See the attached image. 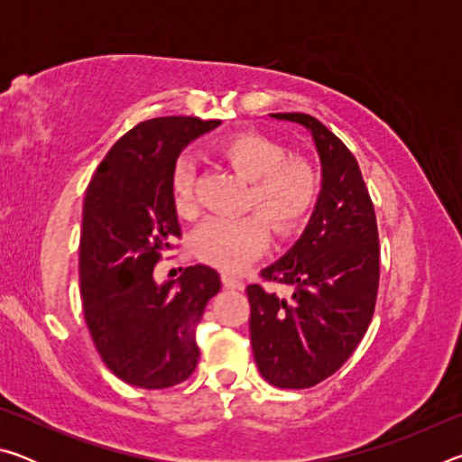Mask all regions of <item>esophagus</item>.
Masks as SVG:
<instances>
[{
	"label": "esophagus",
	"instance_id": "34e87169",
	"mask_svg": "<svg viewBox=\"0 0 462 462\" xmlns=\"http://www.w3.org/2000/svg\"><path fill=\"white\" fill-rule=\"evenodd\" d=\"M222 283L226 289H242V279L232 273H222Z\"/></svg>",
	"mask_w": 462,
	"mask_h": 462
}]
</instances>
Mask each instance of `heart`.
<instances>
[{
  "mask_svg": "<svg viewBox=\"0 0 462 462\" xmlns=\"http://www.w3.org/2000/svg\"><path fill=\"white\" fill-rule=\"evenodd\" d=\"M224 161L246 181H253L250 206L259 208L277 234L295 230L314 208L318 177L306 159H285V148L259 134L234 136L220 146ZM175 209L189 216L195 209V169L179 161L171 179ZM269 242L263 216L208 217L193 234V253L203 263L224 271H240L254 261Z\"/></svg>",
  "mask_w": 462,
  "mask_h": 462,
  "instance_id": "obj_1",
  "label": "heart"
}]
</instances>
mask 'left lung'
Segmentation results:
<instances>
[{"instance_id": "8db88e82", "label": "left lung", "mask_w": 462, "mask_h": 462, "mask_svg": "<svg viewBox=\"0 0 462 462\" xmlns=\"http://www.w3.org/2000/svg\"><path fill=\"white\" fill-rule=\"evenodd\" d=\"M306 128L322 165L310 222L279 261L261 271L289 287L277 295L248 285L250 342L263 379L283 389L314 387L355 353L379 289V234L353 152L308 114H271Z\"/></svg>"}]
</instances>
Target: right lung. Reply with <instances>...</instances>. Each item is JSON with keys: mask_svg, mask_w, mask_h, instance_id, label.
Returning <instances> with one entry per match:
<instances>
[{"mask_svg": "<svg viewBox=\"0 0 462 462\" xmlns=\"http://www.w3.org/2000/svg\"><path fill=\"white\" fill-rule=\"evenodd\" d=\"M220 124L187 116L140 122L109 148L85 193V322L101 361L128 385L167 389L198 366L195 330L220 291V275L195 264L179 279L156 283L154 264L181 236L171 189L177 156Z\"/></svg>", "mask_w": 462, "mask_h": 462, "instance_id": "1", "label": "right lung"}]
</instances>
